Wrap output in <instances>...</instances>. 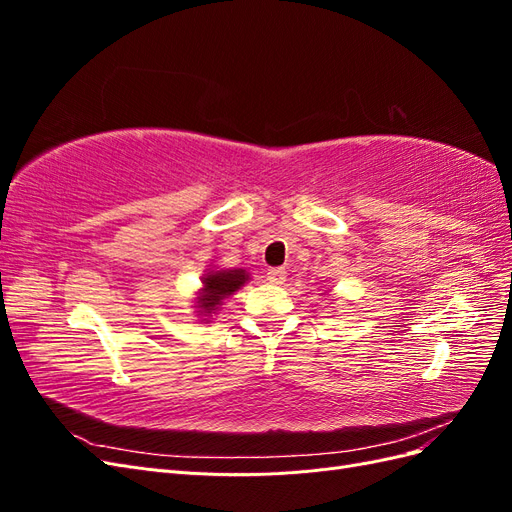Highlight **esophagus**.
Returning a JSON list of instances; mask_svg holds the SVG:
<instances>
[{"label":"esophagus","mask_w":512,"mask_h":512,"mask_svg":"<svg viewBox=\"0 0 512 512\" xmlns=\"http://www.w3.org/2000/svg\"><path fill=\"white\" fill-rule=\"evenodd\" d=\"M267 280H269L271 284H275V286H282V284L286 282V269H282V267L269 269V273H267Z\"/></svg>","instance_id":"34e87169"}]
</instances>
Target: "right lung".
I'll list each match as a JSON object with an SVG mask.
<instances>
[{
  "instance_id": "obj_1",
  "label": "right lung",
  "mask_w": 512,
  "mask_h": 512,
  "mask_svg": "<svg viewBox=\"0 0 512 512\" xmlns=\"http://www.w3.org/2000/svg\"><path fill=\"white\" fill-rule=\"evenodd\" d=\"M252 277L245 269H215V271H205V275L200 277V288L196 292L194 307H196V316L209 322V318L218 312V309L224 305L228 297H232L241 286L250 282Z\"/></svg>"
}]
</instances>
